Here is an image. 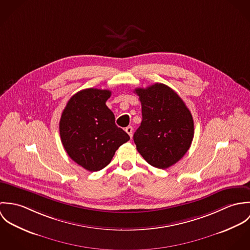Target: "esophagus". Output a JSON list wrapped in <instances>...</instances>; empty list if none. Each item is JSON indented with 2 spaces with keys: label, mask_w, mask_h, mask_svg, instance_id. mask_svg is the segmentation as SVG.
Wrapping results in <instances>:
<instances>
[{
  "label": "esophagus",
  "mask_w": 250,
  "mask_h": 250,
  "mask_svg": "<svg viewBox=\"0 0 250 250\" xmlns=\"http://www.w3.org/2000/svg\"><path fill=\"white\" fill-rule=\"evenodd\" d=\"M125 131H126V133L130 136V138L132 139V137H133V127H132V126H128V127L125 129Z\"/></svg>",
  "instance_id": "1"
}]
</instances>
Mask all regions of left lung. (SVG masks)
Returning a JSON list of instances; mask_svg holds the SVG:
<instances>
[{"instance_id":"obj_1","label":"left lung","mask_w":250,"mask_h":250,"mask_svg":"<svg viewBox=\"0 0 250 250\" xmlns=\"http://www.w3.org/2000/svg\"><path fill=\"white\" fill-rule=\"evenodd\" d=\"M142 103L143 121L134 134L139 153L152 167L167 168L189 149L194 124L189 109L178 94L164 83L135 91Z\"/></svg>"}]
</instances>
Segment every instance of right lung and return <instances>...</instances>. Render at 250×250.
<instances>
[{"label":"right lung","mask_w":250,"mask_h":250,"mask_svg":"<svg viewBox=\"0 0 250 250\" xmlns=\"http://www.w3.org/2000/svg\"><path fill=\"white\" fill-rule=\"evenodd\" d=\"M107 89L86 88L74 94L60 121L62 143L72 160L88 171H98L110 163L115 151L130 140L115 125L106 101Z\"/></svg>","instance_id":"1"}]
</instances>
